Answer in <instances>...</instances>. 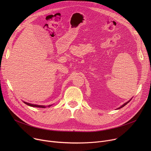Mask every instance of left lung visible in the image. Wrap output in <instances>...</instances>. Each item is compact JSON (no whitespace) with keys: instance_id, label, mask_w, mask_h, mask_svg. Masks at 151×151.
<instances>
[{"instance_id":"left-lung-1","label":"left lung","mask_w":151,"mask_h":151,"mask_svg":"<svg viewBox=\"0 0 151 151\" xmlns=\"http://www.w3.org/2000/svg\"><path fill=\"white\" fill-rule=\"evenodd\" d=\"M132 99H130V100H129L128 101H127V102H125V104H123L122 105H121V106L120 107H119V108H117V109H121V108H122V107H124V106H125V105H126L127 104H129V102H130V101H131Z\"/></svg>"}]
</instances>
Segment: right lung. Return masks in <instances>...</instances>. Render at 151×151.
Segmentation results:
<instances>
[{"mask_svg":"<svg viewBox=\"0 0 151 151\" xmlns=\"http://www.w3.org/2000/svg\"><path fill=\"white\" fill-rule=\"evenodd\" d=\"M23 102L25 104H26L28 106H32V107H37V108H45L46 107H50L51 106H52V105H50L48 106H44V105H34V104H29V103H27V102H26V101H24Z\"/></svg>","mask_w":151,"mask_h":151,"instance_id":"add662e5","label":"right lung"}]
</instances>
